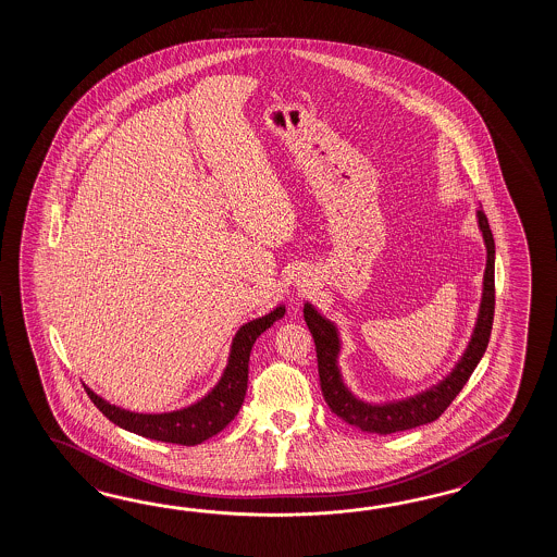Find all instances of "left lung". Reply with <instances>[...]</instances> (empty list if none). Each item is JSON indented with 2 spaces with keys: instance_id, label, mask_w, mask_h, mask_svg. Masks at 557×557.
<instances>
[{
  "instance_id": "1",
  "label": "left lung",
  "mask_w": 557,
  "mask_h": 557,
  "mask_svg": "<svg viewBox=\"0 0 557 557\" xmlns=\"http://www.w3.org/2000/svg\"><path fill=\"white\" fill-rule=\"evenodd\" d=\"M478 225L484 237L487 261H485L484 290L480 312L473 326L472 338L458 364L454 367L446 379L436 386L420 392L410 398L398 403L368 404L356 398L352 392L346 388L343 374L338 368L341 355V338L334 322L324 319L312 305H305V320L308 331L317 344V360H319L320 388L322 396L334 414L343 418L350 426L360 428L362 432L372 434H392L403 432L410 428L422 426L428 422L438 420L444 410L450 406L451 400L460 394L468 379L472 376L478 362L482 360L494 322V305H496V286H494V262H496V247L494 235L487 223L484 211H478Z\"/></svg>"
}]
</instances>
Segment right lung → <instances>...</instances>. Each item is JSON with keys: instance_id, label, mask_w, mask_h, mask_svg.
I'll use <instances>...</instances> for the list:
<instances>
[{"instance_id": "obj_1", "label": "right lung", "mask_w": 557, "mask_h": 557, "mask_svg": "<svg viewBox=\"0 0 557 557\" xmlns=\"http://www.w3.org/2000/svg\"><path fill=\"white\" fill-rule=\"evenodd\" d=\"M283 317L284 307H276L261 319L243 324L233 338L223 376L216 382L213 391L199 403L190 404L187 408L165 412V414H139V412H129L115 404L107 403L87 386L85 392L91 398V403L99 408V412H103L113 424H117L123 430H129L143 438L159 440V442L181 444V446L201 444L205 440L219 434L238 414L240 404L247 394L252 344L262 332L271 329L274 322Z\"/></svg>"}]
</instances>
